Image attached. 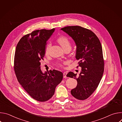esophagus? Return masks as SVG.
Here are the masks:
<instances>
[{
	"instance_id": "1",
	"label": "esophagus",
	"mask_w": 122,
	"mask_h": 122,
	"mask_svg": "<svg viewBox=\"0 0 122 122\" xmlns=\"http://www.w3.org/2000/svg\"><path fill=\"white\" fill-rule=\"evenodd\" d=\"M66 74H67V72H64V73H63V77H64V78H66Z\"/></svg>"
}]
</instances>
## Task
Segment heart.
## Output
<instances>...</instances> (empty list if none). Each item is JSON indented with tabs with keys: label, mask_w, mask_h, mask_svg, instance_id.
I'll return each instance as SVG.
<instances>
[{
	"label": "heart",
	"mask_w": 122,
	"mask_h": 122,
	"mask_svg": "<svg viewBox=\"0 0 122 122\" xmlns=\"http://www.w3.org/2000/svg\"><path fill=\"white\" fill-rule=\"evenodd\" d=\"M57 41L61 45V46L63 47V48L64 49L66 47H71L70 41H69L68 38L66 36H62L59 37L57 39ZM51 45V44L50 42H49L47 44L46 47H45V53L47 54L49 53V50L50 49ZM60 65H61V64H60Z\"/></svg>",
	"instance_id": "heart-1"
}]
</instances>
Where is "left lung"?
Returning <instances> with one entry per match:
<instances>
[{"instance_id":"obj_1","label":"left lung","mask_w":122,"mask_h":122,"mask_svg":"<svg viewBox=\"0 0 122 122\" xmlns=\"http://www.w3.org/2000/svg\"><path fill=\"white\" fill-rule=\"evenodd\" d=\"M71 37L76 45V58L81 67L77 76L69 72L67 77L77 80V85L71 94L79 100L88 98L96 90L104 72V62L101 43L91 30L80 26H68L61 29Z\"/></svg>"}]
</instances>
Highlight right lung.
Segmentation results:
<instances>
[{"label":"right lung","instance_id":"obj_1","mask_svg":"<svg viewBox=\"0 0 122 122\" xmlns=\"http://www.w3.org/2000/svg\"><path fill=\"white\" fill-rule=\"evenodd\" d=\"M55 30L34 31L23 37L16 48L14 69L17 80L30 97L40 102L53 96L63 78V73L55 69L43 73L40 66L46 42Z\"/></svg>","mask_w":122,"mask_h":122}]
</instances>
